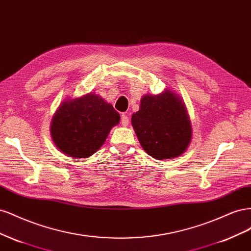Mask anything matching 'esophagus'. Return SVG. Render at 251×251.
<instances>
[{
  "label": "esophagus",
  "mask_w": 251,
  "mask_h": 251,
  "mask_svg": "<svg viewBox=\"0 0 251 251\" xmlns=\"http://www.w3.org/2000/svg\"><path fill=\"white\" fill-rule=\"evenodd\" d=\"M128 123H130L128 115H127V114H123V115H121V125L126 126L128 125Z\"/></svg>",
  "instance_id": "esophagus-1"
}]
</instances>
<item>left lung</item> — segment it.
<instances>
[{"label":"left lung","instance_id":"left-lung-1","mask_svg":"<svg viewBox=\"0 0 251 251\" xmlns=\"http://www.w3.org/2000/svg\"><path fill=\"white\" fill-rule=\"evenodd\" d=\"M132 126L143 150L157 160L182 155L192 139V126L182 98L166 89L158 95L146 94Z\"/></svg>","mask_w":251,"mask_h":251}]
</instances>
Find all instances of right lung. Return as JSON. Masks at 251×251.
<instances>
[{
  "instance_id": "right-lung-1",
  "label": "right lung",
  "mask_w": 251,
  "mask_h": 251,
  "mask_svg": "<svg viewBox=\"0 0 251 251\" xmlns=\"http://www.w3.org/2000/svg\"><path fill=\"white\" fill-rule=\"evenodd\" d=\"M120 116L102 97L88 93L59 104L51 121V137L67 156L88 158L101 148Z\"/></svg>"
}]
</instances>
